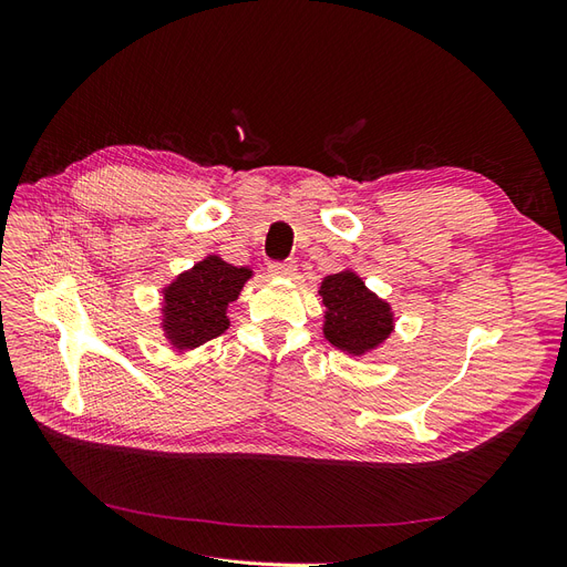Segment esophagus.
<instances>
[{
    "instance_id": "obj_1",
    "label": "esophagus",
    "mask_w": 567,
    "mask_h": 567,
    "mask_svg": "<svg viewBox=\"0 0 567 567\" xmlns=\"http://www.w3.org/2000/svg\"><path fill=\"white\" fill-rule=\"evenodd\" d=\"M296 271H298V267H296L293 260H290V262H274V265H269V274H271V277H277V279H290V277H296Z\"/></svg>"
}]
</instances>
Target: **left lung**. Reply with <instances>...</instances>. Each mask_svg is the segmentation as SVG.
Returning a JSON list of instances; mask_svg holds the SVG:
<instances>
[{"label": "left lung", "mask_w": 567, "mask_h": 567, "mask_svg": "<svg viewBox=\"0 0 567 567\" xmlns=\"http://www.w3.org/2000/svg\"><path fill=\"white\" fill-rule=\"evenodd\" d=\"M323 305V338L340 352L364 357L379 350L394 331V312L357 271L342 269L323 277L319 286Z\"/></svg>", "instance_id": "obj_1"}]
</instances>
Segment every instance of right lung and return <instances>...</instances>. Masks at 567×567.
Wrapping results in <instances>:
<instances>
[{"instance_id": "1", "label": "right lung", "mask_w": 567, "mask_h": 567, "mask_svg": "<svg viewBox=\"0 0 567 567\" xmlns=\"http://www.w3.org/2000/svg\"><path fill=\"white\" fill-rule=\"evenodd\" d=\"M252 279V269L205 255L163 286L161 331L179 352H192L229 329V307Z\"/></svg>"}]
</instances>
